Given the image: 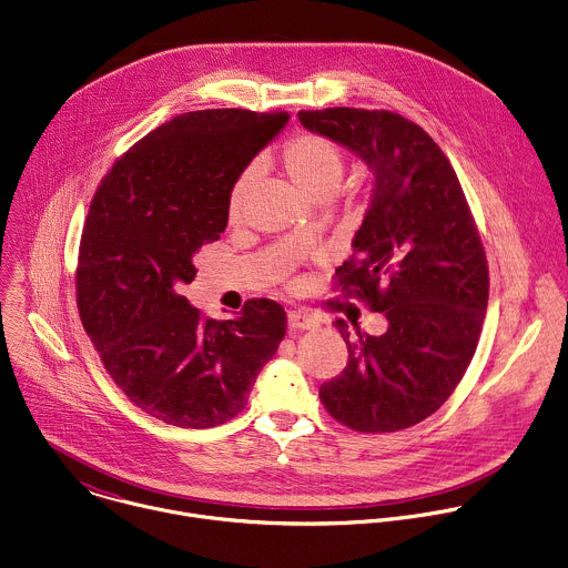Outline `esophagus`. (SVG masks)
I'll use <instances>...</instances> for the list:
<instances>
[{
    "mask_svg": "<svg viewBox=\"0 0 568 568\" xmlns=\"http://www.w3.org/2000/svg\"><path fill=\"white\" fill-rule=\"evenodd\" d=\"M287 323H290L292 329H314L318 325V321L312 314L303 312V310H292L287 314Z\"/></svg>",
    "mask_w": 568,
    "mask_h": 568,
    "instance_id": "esophagus-1",
    "label": "esophagus"
}]
</instances>
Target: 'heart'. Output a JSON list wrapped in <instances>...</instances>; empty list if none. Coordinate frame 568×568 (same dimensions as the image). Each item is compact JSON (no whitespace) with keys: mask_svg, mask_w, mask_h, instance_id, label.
<instances>
[{"mask_svg":"<svg viewBox=\"0 0 568 568\" xmlns=\"http://www.w3.org/2000/svg\"><path fill=\"white\" fill-rule=\"evenodd\" d=\"M283 163L292 181L298 185V190L310 199L334 190L345 172V159L338 145L327 136L312 134V132L298 134L285 145ZM250 179H252V172L245 170L234 181L227 196L230 219H236L241 214L243 201L250 187Z\"/></svg>","mask_w":568,"mask_h":568,"instance_id":"b5f03b06","label":"heart"}]
</instances>
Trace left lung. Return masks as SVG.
<instances>
[{
    "label": "left lung",
    "instance_id": "1",
    "mask_svg": "<svg viewBox=\"0 0 568 568\" xmlns=\"http://www.w3.org/2000/svg\"><path fill=\"white\" fill-rule=\"evenodd\" d=\"M298 119L374 172L372 203L336 285L389 323L381 336L361 327L349 336L336 321L349 361L321 385V403L354 432L407 429L440 409L478 347L489 267L474 214L440 145L398 112L325 108Z\"/></svg>",
    "mask_w": 568,
    "mask_h": 568
}]
</instances>
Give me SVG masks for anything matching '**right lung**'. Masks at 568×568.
<instances>
[{"label": "right lung", "mask_w": 568, "mask_h": 568, "mask_svg": "<svg viewBox=\"0 0 568 568\" xmlns=\"http://www.w3.org/2000/svg\"><path fill=\"white\" fill-rule=\"evenodd\" d=\"M239 108L179 114L123 152L97 187L79 243L77 307L99 358L148 416L210 429L245 409L287 329L285 310L250 298L232 321L181 296L201 245L227 225L234 181L287 123Z\"/></svg>", "instance_id": "obj_1"}]
</instances>
